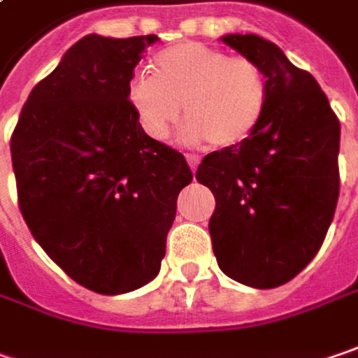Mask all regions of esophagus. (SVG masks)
<instances>
[{
    "instance_id": "esophagus-1",
    "label": "esophagus",
    "mask_w": 358,
    "mask_h": 358,
    "mask_svg": "<svg viewBox=\"0 0 358 358\" xmlns=\"http://www.w3.org/2000/svg\"><path fill=\"white\" fill-rule=\"evenodd\" d=\"M187 163H189V167H191V171L195 173L197 167H199V157H197V155H187Z\"/></svg>"
}]
</instances>
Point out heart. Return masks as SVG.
Returning a JSON list of instances; mask_svg holds the SVG:
<instances>
[{
  "label": "heart",
  "mask_w": 358,
  "mask_h": 358,
  "mask_svg": "<svg viewBox=\"0 0 358 358\" xmlns=\"http://www.w3.org/2000/svg\"><path fill=\"white\" fill-rule=\"evenodd\" d=\"M129 102L143 131L165 138L185 110V138L234 149L258 131L270 102V84L258 64L224 50L181 42L165 48L152 74L129 82Z\"/></svg>",
  "instance_id": "b5f03b06"
}]
</instances>
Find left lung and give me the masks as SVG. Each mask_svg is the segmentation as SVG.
<instances>
[{
    "instance_id": "left-lung-1",
    "label": "left lung",
    "mask_w": 358,
    "mask_h": 358,
    "mask_svg": "<svg viewBox=\"0 0 358 358\" xmlns=\"http://www.w3.org/2000/svg\"><path fill=\"white\" fill-rule=\"evenodd\" d=\"M222 42L266 72L270 102L258 131L203 157L195 179L211 189L213 254L225 276L276 288L320 250L341 191V122L327 94L276 44L254 34Z\"/></svg>"
}]
</instances>
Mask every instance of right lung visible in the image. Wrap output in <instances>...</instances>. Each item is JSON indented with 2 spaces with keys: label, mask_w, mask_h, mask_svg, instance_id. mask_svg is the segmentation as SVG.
<instances>
[{
  "label": "right lung",
  "mask_w": 358,
  "mask_h": 358,
  "mask_svg": "<svg viewBox=\"0 0 358 358\" xmlns=\"http://www.w3.org/2000/svg\"><path fill=\"white\" fill-rule=\"evenodd\" d=\"M157 36L88 34L29 92L11 134L20 211L44 252L99 294L161 270L179 191L193 173L151 138L129 102L134 66Z\"/></svg>",
  "instance_id": "add662e5"
}]
</instances>
